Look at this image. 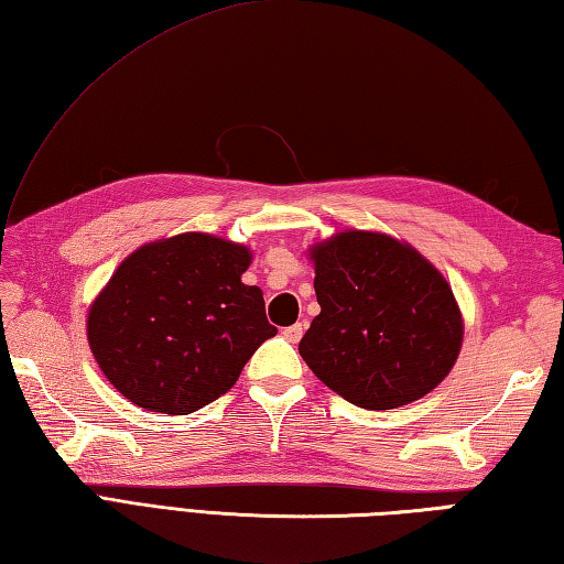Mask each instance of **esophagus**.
<instances>
[{
    "label": "esophagus",
    "instance_id": "obj_1",
    "mask_svg": "<svg viewBox=\"0 0 564 564\" xmlns=\"http://www.w3.org/2000/svg\"><path fill=\"white\" fill-rule=\"evenodd\" d=\"M303 329H305L303 322H297V325L285 327L281 334H283V339H289L291 344H295V341H301V337H303Z\"/></svg>",
    "mask_w": 564,
    "mask_h": 564
}]
</instances>
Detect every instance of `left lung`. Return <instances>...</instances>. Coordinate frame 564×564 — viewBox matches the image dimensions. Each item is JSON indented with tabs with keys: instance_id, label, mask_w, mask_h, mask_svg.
<instances>
[{
	"instance_id": "8db88e82",
	"label": "left lung",
	"mask_w": 564,
	"mask_h": 564,
	"mask_svg": "<svg viewBox=\"0 0 564 564\" xmlns=\"http://www.w3.org/2000/svg\"><path fill=\"white\" fill-rule=\"evenodd\" d=\"M319 315L301 356L329 390L364 410L424 398L451 373L463 315L448 281L390 235L344 230L310 247Z\"/></svg>"
}]
</instances>
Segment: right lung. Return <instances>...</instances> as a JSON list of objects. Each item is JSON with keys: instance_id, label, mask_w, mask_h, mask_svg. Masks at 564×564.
I'll return each instance as SVG.
<instances>
[{"instance_id": "add662e5", "label": "right lung", "mask_w": 564, "mask_h": 564, "mask_svg": "<svg viewBox=\"0 0 564 564\" xmlns=\"http://www.w3.org/2000/svg\"><path fill=\"white\" fill-rule=\"evenodd\" d=\"M251 251L184 232L126 257L89 307L87 339L104 376L148 412L191 414L230 390L275 332L263 293L245 285Z\"/></svg>"}]
</instances>
